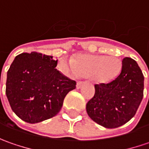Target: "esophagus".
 <instances>
[{
	"instance_id": "1",
	"label": "esophagus",
	"mask_w": 149,
	"mask_h": 149,
	"mask_svg": "<svg viewBox=\"0 0 149 149\" xmlns=\"http://www.w3.org/2000/svg\"><path fill=\"white\" fill-rule=\"evenodd\" d=\"M83 82L82 81H78L77 82V84H76V88H77L78 89H80L81 87H82V85H83Z\"/></svg>"
}]
</instances>
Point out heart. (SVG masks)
<instances>
[{"mask_svg": "<svg viewBox=\"0 0 149 149\" xmlns=\"http://www.w3.org/2000/svg\"><path fill=\"white\" fill-rule=\"evenodd\" d=\"M59 67L71 76H89L93 83L106 84L111 82L121 70V61L113 55L79 54L74 60L61 58Z\"/></svg>", "mask_w": 149, "mask_h": 149, "instance_id": "b5f03b06", "label": "heart"}]
</instances>
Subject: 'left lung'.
<instances>
[{
  "label": "left lung",
  "mask_w": 149,
  "mask_h": 149,
  "mask_svg": "<svg viewBox=\"0 0 149 149\" xmlns=\"http://www.w3.org/2000/svg\"><path fill=\"white\" fill-rule=\"evenodd\" d=\"M143 81L137 62L125 57L115 79L107 84L95 85V95L86 104L89 118L107 129L118 128L129 122L143 100Z\"/></svg>",
  "instance_id": "left-lung-1"
}]
</instances>
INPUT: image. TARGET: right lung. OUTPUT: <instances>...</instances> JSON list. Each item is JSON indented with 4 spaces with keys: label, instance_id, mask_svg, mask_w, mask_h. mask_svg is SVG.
I'll return each instance as SVG.
<instances>
[{
    "label": "right lung",
    "instance_id": "obj_1",
    "mask_svg": "<svg viewBox=\"0 0 149 149\" xmlns=\"http://www.w3.org/2000/svg\"><path fill=\"white\" fill-rule=\"evenodd\" d=\"M53 56L31 52L18 54L7 71L6 95L15 113L30 123L55 116L76 82L55 69Z\"/></svg>",
    "mask_w": 149,
    "mask_h": 149
}]
</instances>
